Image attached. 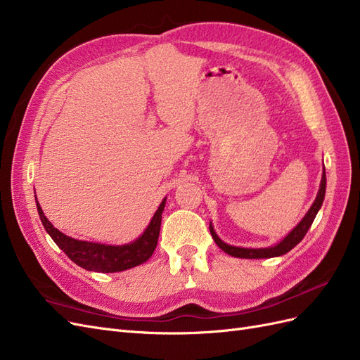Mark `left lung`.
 <instances>
[{"instance_id":"left-lung-1","label":"left lung","mask_w":360,"mask_h":360,"mask_svg":"<svg viewBox=\"0 0 360 360\" xmlns=\"http://www.w3.org/2000/svg\"><path fill=\"white\" fill-rule=\"evenodd\" d=\"M324 193H326V171H323V176H321V183H320V191L317 193V198L312 202L311 209L308 210V213L304 214L303 219L297 224V226L294 228V230L284 237V240H281L278 245L275 246H270V248H263V249H250V248H237V246H230L224 243L217 234L214 233L213 226L210 224V233L213 240L216 242V245L219 246L225 254L231 255V257H237V258H271V257H279V255H284L287 254L288 250H291L294 246H296L302 238L304 237V234L308 233V230L311 228L315 216H317L320 207L324 201Z\"/></svg>"}]
</instances>
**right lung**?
I'll use <instances>...</instances> for the list:
<instances>
[{"mask_svg": "<svg viewBox=\"0 0 360 360\" xmlns=\"http://www.w3.org/2000/svg\"><path fill=\"white\" fill-rule=\"evenodd\" d=\"M165 201L167 198H163L159 209L153 216V219L150 221L148 226L146 228V231L141 234L135 242L122 246L76 240V238L63 234L57 228H53V225L48 221V217L43 214L39 201H36V204L40 221L43 226H45L46 233L75 264H78L79 267L90 271L114 274V271H123L143 264L153 255L159 238L162 212L163 207H165Z\"/></svg>", "mask_w": 360, "mask_h": 360, "instance_id": "add662e5", "label": "right lung"}]
</instances>
